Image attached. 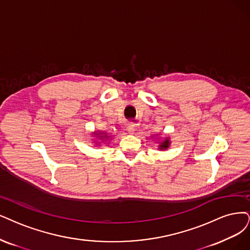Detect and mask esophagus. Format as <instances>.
Returning a JSON list of instances; mask_svg holds the SVG:
<instances>
[{"label": "esophagus", "mask_w": 250, "mask_h": 250, "mask_svg": "<svg viewBox=\"0 0 250 250\" xmlns=\"http://www.w3.org/2000/svg\"><path fill=\"white\" fill-rule=\"evenodd\" d=\"M127 132L130 133V134H135V132H136V125H130L127 126Z\"/></svg>", "instance_id": "34e87169"}]
</instances>
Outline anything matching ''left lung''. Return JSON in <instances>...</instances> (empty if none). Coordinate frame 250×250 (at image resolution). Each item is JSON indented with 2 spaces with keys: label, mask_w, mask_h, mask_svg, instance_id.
Here are the masks:
<instances>
[{
  "label": "left lung",
  "mask_w": 250,
  "mask_h": 250,
  "mask_svg": "<svg viewBox=\"0 0 250 250\" xmlns=\"http://www.w3.org/2000/svg\"><path fill=\"white\" fill-rule=\"evenodd\" d=\"M170 138H166L164 141H161L159 145V149H167L170 145Z\"/></svg>",
  "instance_id": "8db88e82"
}]
</instances>
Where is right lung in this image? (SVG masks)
<instances>
[{"label":"right lung","instance_id":"obj_1","mask_svg":"<svg viewBox=\"0 0 250 250\" xmlns=\"http://www.w3.org/2000/svg\"><path fill=\"white\" fill-rule=\"evenodd\" d=\"M95 136H97L98 138H100V140L103 142L104 140H107L110 138V136L107 133H103V132H99V133H95Z\"/></svg>","mask_w":250,"mask_h":250}]
</instances>
